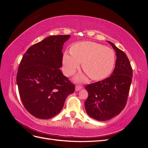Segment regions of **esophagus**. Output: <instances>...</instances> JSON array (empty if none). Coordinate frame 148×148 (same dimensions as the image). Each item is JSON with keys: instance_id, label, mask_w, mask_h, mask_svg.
I'll list each match as a JSON object with an SVG mask.
<instances>
[{"instance_id": "esophagus-1", "label": "esophagus", "mask_w": 148, "mask_h": 148, "mask_svg": "<svg viewBox=\"0 0 148 148\" xmlns=\"http://www.w3.org/2000/svg\"><path fill=\"white\" fill-rule=\"evenodd\" d=\"M82 86H80V85H78V86H77L75 87V91H79L80 89H82Z\"/></svg>"}]
</instances>
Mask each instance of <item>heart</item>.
<instances>
[{
    "mask_svg": "<svg viewBox=\"0 0 148 148\" xmlns=\"http://www.w3.org/2000/svg\"><path fill=\"white\" fill-rule=\"evenodd\" d=\"M115 62V55L112 49L92 42H81L75 44L71 52L64 53L62 59L63 71L66 75L73 74L78 69L80 63L90 78L94 80L104 79L112 73ZM78 80H84L79 75Z\"/></svg>",
    "mask_w": 148,
    "mask_h": 148,
    "instance_id": "heart-1",
    "label": "heart"
}]
</instances>
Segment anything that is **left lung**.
Listing matches in <instances>:
<instances>
[{"label": "left lung", "mask_w": 148, "mask_h": 148, "mask_svg": "<svg viewBox=\"0 0 148 148\" xmlns=\"http://www.w3.org/2000/svg\"><path fill=\"white\" fill-rule=\"evenodd\" d=\"M117 60L110 77L85 87L88 97L84 102L89 117L98 121L110 120L118 115L126 105L133 78V70L127 55L110 41Z\"/></svg>", "instance_id": "8db88e82"}]
</instances>
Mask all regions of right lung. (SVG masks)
<instances>
[{"mask_svg":"<svg viewBox=\"0 0 148 148\" xmlns=\"http://www.w3.org/2000/svg\"><path fill=\"white\" fill-rule=\"evenodd\" d=\"M70 35L51 36L31 46L20 62L16 83L25 109L34 117L49 119L59 114L75 85L62 74L64 44Z\"/></svg>","mask_w":148,"mask_h":148,"instance_id":"add662e5","label":"right lung"}]
</instances>
